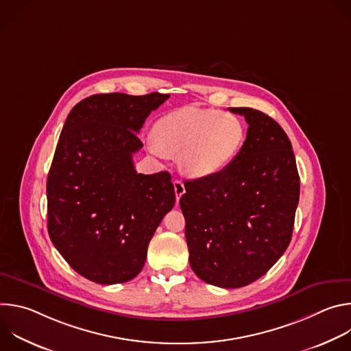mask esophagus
Instances as JSON below:
<instances>
[{"label":"esophagus","instance_id":"34e87169","mask_svg":"<svg viewBox=\"0 0 351 351\" xmlns=\"http://www.w3.org/2000/svg\"><path fill=\"white\" fill-rule=\"evenodd\" d=\"M173 189H175L176 199H179V198L184 194V191H186L184 184H183V182H180V180H175V182H173Z\"/></svg>","mask_w":351,"mask_h":351}]
</instances>
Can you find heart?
Here are the masks:
<instances>
[{
	"mask_svg": "<svg viewBox=\"0 0 351 351\" xmlns=\"http://www.w3.org/2000/svg\"><path fill=\"white\" fill-rule=\"evenodd\" d=\"M153 140V153L179 156L180 171L198 179L217 175L234 161L245 129L236 115L186 107L162 117L154 126Z\"/></svg>",
	"mask_w": 351,
	"mask_h": 351,
	"instance_id": "1",
	"label": "heart"
}]
</instances>
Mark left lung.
<instances>
[{
	"instance_id": "8db88e82",
	"label": "left lung",
	"mask_w": 351,
	"mask_h": 351,
	"mask_svg": "<svg viewBox=\"0 0 351 351\" xmlns=\"http://www.w3.org/2000/svg\"><path fill=\"white\" fill-rule=\"evenodd\" d=\"M248 123L245 141L222 172L186 180L179 204L193 272L236 289L265 275L291 240L300 178L291 143L267 114L229 108Z\"/></svg>"
}]
</instances>
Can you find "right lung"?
Returning <instances> with one entry per match:
<instances>
[{
  "label": "right lung",
  "instance_id": "add662e5",
  "mask_svg": "<svg viewBox=\"0 0 351 351\" xmlns=\"http://www.w3.org/2000/svg\"><path fill=\"white\" fill-rule=\"evenodd\" d=\"M169 94H95L62 128L47 179L48 234L86 279L123 283L138 275L147 247L175 206L171 175L137 173L132 156L145 118Z\"/></svg>",
  "mask_w": 351,
  "mask_h": 351
}]
</instances>
